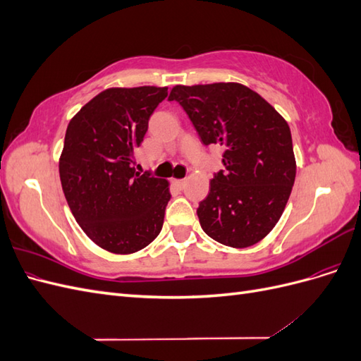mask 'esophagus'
I'll list each match as a JSON object with an SVG mask.
<instances>
[{"label":"esophagus","instance_id":"obj_1","mask_svg":"<svg viewBox=\"0 0 361 361\" xmlns=\"http://www.w3.org/2000/svg\"><path fill=\"white\" fill-rule=\"evenodd\" d=\"M185 183H187V180H185V179H176V180H174V185H178L179 188H183Z\"/></svg>","mask_w":361,"mask_h":361}]
</instances>
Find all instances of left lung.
I'll use <instances>...</instances> for the list:
<instances>
[{
  "label": "left lung",
  "instance_id": "left-lung-1",
  "mask_svg": "<svg viewBox=\"0 0 361 361\" xmlns=\"http://www.w3.org/2000/svg\"><path fill=\"white\" fill-rule=\"evenodd\" d=\"M169 101L180 104L204 146L224 147V170L197 209L204 233L233 248L257 244L280 220L297 173L288 122L238 82L174 85Z\"/></svg>",
  "mask_w": 361,
  "mask_h": 361
}]
</instances>
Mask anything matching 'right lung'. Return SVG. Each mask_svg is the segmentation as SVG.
<instances>
[{"label":"right lung","instance_id":"right-lung-1","mask_svg":"<svg viewBox=\"0 0 361 361\" xmlns=\"http://www.w3.org/2000/svg\"><path fill=\"white\" fill-rule=\"evenodd\" d=\"M167 87H113L73 116L60 157L64 197L84 233L101 248L130 255L159 235L169 182L140 174L134 154Z\"/></svg>","mask_w":361,"mask_h":361}]
</instances>
